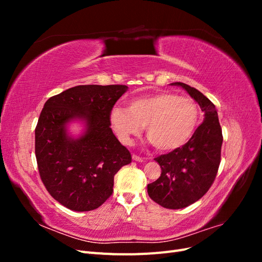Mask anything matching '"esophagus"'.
Segmentation results:
<instances>
[{
	"label": "esophagus",
	"mask_w": 262,
	"mask_h": 262,
	"mask_svg": "<svg viewBox=\"0 0 262 262\" xmlns=\"http://www.w3.org/2000/svg\"><path fill=\"white\" fill-rule=\"evenodd\" d=\"M132 158H133V161H137V162H143V158H142L141 156H139V155H137V154H133L132 155Z\"/></svg>",
	"instance_id": "obj_1"
}]
</instances>
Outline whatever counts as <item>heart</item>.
<instances>
[{
  "label": "heart",
  "instance_id": "b5f03b06",
  "mask_svg": "<svg viewBox=\"0 0 262 262\" xmlns=\"http://www.w3.org/2000/svg\"><path fill=\"white\" fill-rule=\"evenodd\" d=\"M109 119L124 144H131L132 138L140 136L145 126L153 146L170 152L191 139L199 124L200 113L192 98L161 92L131 100L128 109L114 108Z\"/></svg>",
  "mask_w": 262,
  "mask_h": 262
}]
</instances>
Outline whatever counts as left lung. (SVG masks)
<instances>
[{
	"label": "left lung",
	"mask_w": 262,
	"mask_h": 262,
	"mask_svg": "<svg viewBox=\"0 0 262 262\" xmlns=\"http://www.w3.org/2000/svg\"><path fill=\"white\" fill-rule=\"evenodd\" d=\"M185 89L204 113V121L185 145L154 160L160 164V178L147 185L150 199L166 209H182L209 191L215 180L223 143L222 128L213 102L194 87L176 82Z\"/></svg>",
	"instance_id": "8db88e82"
}]
</instances>
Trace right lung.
Segmentation results:
<instances>
[{
  "mask_svg": "<svg viewBox=\"0 0 262 262\" xmlns=\"http://www.w3.org/2000/svg\"><path fill=\"white\" fill-rule=\"evenodd\" d=\"M125 85H78L46 101L35 129L39 175L53 199L66 208L92 211L114 191V177L131 163L129 149L110 128V112ZM84 118L88 131L73 140L65 124Z\"/></svg>",
  "mask_w": 262,
  "mask_h": 262,
  "instance_id": "obj_1",
  "label": "right lung"
}]
</instances>
